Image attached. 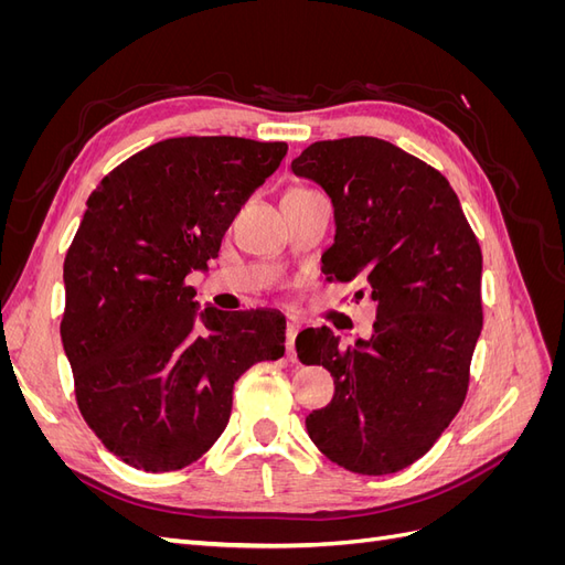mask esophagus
Wrapping results in <instances>:
<instances>
[{"label": "esophagus", "mask_w": 565, "mask_h": 565, "mask_svg": "<svg viewBox=\"0 0 565 565\" xmlns=\"http://www.w3.org/2000/svg\"><path fill=\"white\" fill-rule=\"evenodd\" d=\"M287 341H285V349H287V358L289 361H295L297 358V351H295V339H297V334H299V324H295V322H287Z\"/></svg>", "instance_id": "34e87169"}]
</instances>
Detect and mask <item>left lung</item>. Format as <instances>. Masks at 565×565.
Instances as JSON below:
<instances>
[{
    "instance_id": "obj_1",
    "label": "left lung",
    "mask_w": 565,
    "mask_h": 565,
    "mask_svg": "<svg viewBox=\"0 0 565 565\" xmlns=\"http://www.w3.org/2000/svg\"><path fill=\"white\" fill-rule=\"evenodd\" d=\"M292 172L332 200L322 273L363 280L377 309L372 337L349 349L324 324L299 334V361L334 377V398L306 429L339 467L396 473L431 450L465 403L483 328L481 247L448 179L388 141H318Z\"/></svg>"
}]
</instances>
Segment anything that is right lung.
Returning a JSON list of instances; mask_svg holds the SVG:
<instances>
[{
  "label": "right lung",
  "instance_id": "right-lung-1",
  "mask_svg": "<svg viewBox=\"0 0 565 565\" xmlns=\"http://www.w3.org/2000/svg\"><path fill=\"white\" fill-rule=\"evenodd\" d=\"M287 156V143L181 136L100 181L65 254L61 339L79 413L143 471L193 465L224 434L233 384L285 353V316L218 311L185 285Z\"/></svg>",
  "mask_w": 565,
  "mask_h": 565
}]
</instances>
